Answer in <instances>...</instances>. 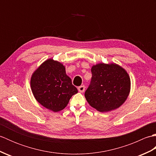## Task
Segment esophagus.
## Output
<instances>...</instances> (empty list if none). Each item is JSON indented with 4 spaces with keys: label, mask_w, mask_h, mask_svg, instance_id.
Listing matches in <instances>:
<instances>
[{
    "label": "esophagus",
    "mask_w": 156,
    "mask_h": 156,
    "mask_svg": "<svg viewBox=\"0 0 156 156\" xmlns=\"http://www.w3.org/2000/svg\"><path fill=\"white\" fill-rule=\"evenodd\" d=\"M78 89L79 92H83L85 90V87H84V86H80V87H79L78 88Z\"/></svg>",
    "instance_id": "34e87169"
}]
</instances>
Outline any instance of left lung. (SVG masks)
Here are the masks:
<instances>
[{
    "label": "left lung",
    "instance_id": "8db88e82",
    "mask_svg": "<svg viewBox=\"0 0 156 156\" xmlns=\"http://www.w3.org/2000/svg\"><path fill=\"white\" fill-rule=\"evenodd\" d=\"M92 78L85 98L91 107L100 112L119 108L130 91V78L125 69L112 64H98L91 69Z\"/></svg>",
    "mask_w": 156,
    "mask_h": 156
}]
</instances>
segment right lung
Instances as JSON below:
<instances>
[{"label":"right lung","mask_w":156,"mask_h":156,"mask_svg":"<svg viewBox=\"0 0 156 156\" xmlns=\"http://www.w3.org/2000/svg\"><path fill=\"white\" fill-rule=\"evenodd\" d=\"M35 98L49 110L58 112L64 109L78 90L66 74L65 67L50 59L39 66L31 79Z\"/></svg>","instance_id":"1"}]
</instances>
